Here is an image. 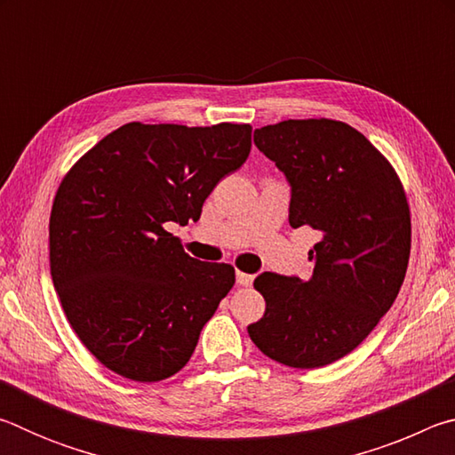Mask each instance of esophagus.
<instances>
[{
  "label": "esophagus",
  "instance_id": "1",
  "mask_svg": "<svg viewBox=\"0 0 455 455\" xmlns=\"http://www.w3.org/2000/svg\"><path fill=\"white\" fill-rule=\"evenodd\" d=\"M252 279H255V276H252V275L236 271V283L241 284V287H251V284H252Z\"/></svg>",
  "mask_w": 455,
  "mask_h": 455
}]
</instances>
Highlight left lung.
<instances>
[{"label": "left lung", "mask_w": 455, "mask_h": 455, "mask_svg": "<svg viewBox=\"0 0 455 455\" xmlns=\"http://www.w3.org/2000/svg\"><path fill=\"white\" fill-rule=\"evenodd\" d=\"M255 146L291 187L289 222L311 227V276L263 273L267 309L246 327L267 357L297 369L333 363L371 333L405 279L411 220L383 154L337 120H284L255 130Z\"/></svg>", "instance_id": "8db88e82"}]
</instances>
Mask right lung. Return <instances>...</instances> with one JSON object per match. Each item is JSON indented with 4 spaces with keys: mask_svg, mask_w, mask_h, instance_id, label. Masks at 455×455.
<instances>
[{
    "mask_svg": "<svg viewBox=\"0 0 455 455\" xmlns=\"http://www.w3.org/2000/svg\"><path fill=\"white\" fill-rule=\"evenodd\" d=\"M249 124L188 128L130 122L84 154L50 217L52 281L76 335L132 381L179 373L235 284L168 233L198 220L220 179L244 164Z\"/></svg>",
    "mask_w": 455,
    "mask_h": 455,
    "instance_id": "obj_1",
    "label": "right lung"
}]
</instances>
